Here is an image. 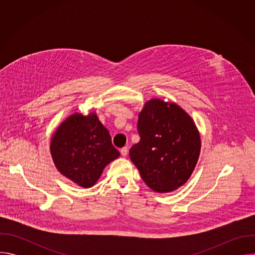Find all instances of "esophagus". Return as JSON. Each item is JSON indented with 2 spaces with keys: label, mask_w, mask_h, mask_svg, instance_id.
Wrapping results in <instances>:
<instances>
[{
  "label": "esophagus",
  "mask_w": 255,
  "mask_h": 255,
  "mask_svg": "<svg viewBox=\"0 0 255 255\" xmlns=\"http://www.w3.org/2000/svg\"><path fill=\"white\" fill-rule=\"evenodd\" d=\"M120 152L122 154V156H126L128 154V148L127 147H123L120 149Z\"/></svg>",
  "instance_id": "34e87169"
}]
</instances>
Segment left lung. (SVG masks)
<instances>
[{"label": "left lung", "instance_id": "1", "mask_svg": "<svg viewBox=\"0 0 255 255\" xmlns=\"http://www.w3.org/2000/svg\"><path fill=\"white\" fill-rule=\"evenodd\" d=\"M140 141L129 155L144 183L156 193L185 185L201 151L199 130L192 117L175 103L151 99L138 116Z\"/></svg>", "mask_w": 255, "mask_h": 255}]
</instances>
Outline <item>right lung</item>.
Wrapping results in <instances>:
<instances>
[{"label": "right lung", "mask_w": 255, "mask_h": 255, "mask_svg": "<svg viewBox=\"0 0 255 255\" xmlns=\"http://www.w3.org/2000/svg\"><path fill=\"white\" fill-rule=\"evenodd\" d=\"M50 153L57 170L85 189L93 187L104 168L120 156L95 112L67 117L52 135Z\"/></svg>", "instance_id": "right-lung-1"}]
</instances>
